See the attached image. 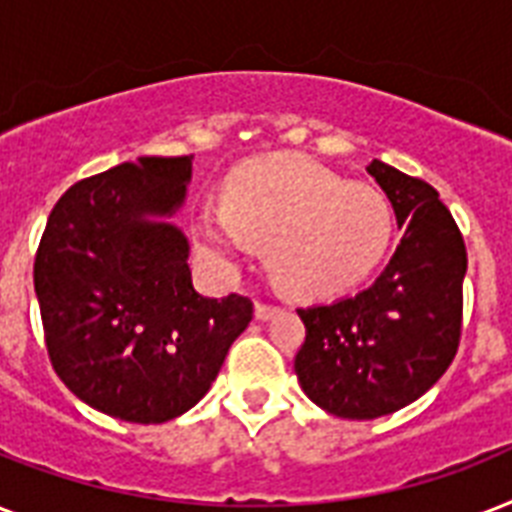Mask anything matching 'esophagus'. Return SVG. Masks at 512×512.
<instances>
[{
    "label": "esophagus",
    "mask_w": 512,
    "mask_h": 512,
    "mask_svg": "<svg viewBox=\"0 0 512 512\" xmlns=\"http://www.w3.org/2000/svg\"><path fill=\"white\" fill-rule=\"evenodd\" d=\"M276 311H279V305L260 303V300H257V303H255V316H257V319H271V316Z\"/></svg>",
    "instance_id": "34e87169"
}]
</instances>
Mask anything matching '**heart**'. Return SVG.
I'll list each match as a JSON object with an SVG mask.
<instances>
[{
  "instance_id": "1",
  "label": "heart",
  "mask_w": 512,
  "mask_h": 512,
  "mask_svg": "<svg viewBox=\"0 0 512 512\" xmlns=\"http://www.w3.org/2000/svg\"><path fill=\"white\" fill-rule=\"evenodd\" d=\"M196 233L223 268L265 244L268 271L292 295H332L380 263L393 233L388 196L348 183L305 156H265L231 175L225 209L201 212Z\"/></svg>"
}]
</instances>
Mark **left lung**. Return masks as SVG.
I'll return each instance as SVG.
<instances>
[{"label":"left lung","mask_w":512,"mask_h":512,"mask_svg":"<svg viewBox=\"0 0 512 512\" xmlns=\"http://www.w3.org/2000/svg\"><path fill=\"white\" fill-rule=\"evenodd\" d=\"M404 228L372 287L332 305L297 308L305 342L295 356L305 396L345 420L398 412L430 390L457 356L468 252L438 191L374 159Z\"/></svg>","instance_id":"left-lung-1"}]
</instances>
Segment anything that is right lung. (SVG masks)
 Returning a JSON list of instances; mask_svg holds the SVG:
<instances>
[{
    "mask_svg": "<svg viewBox=\"0 0 512 512\" xmlns=\"http://www.w3.org/2000/svg\"><path fill=\"white\" fill-rule=\"evenodd\" d=\"M193 156H140L74 183L34 260L52 369L92 409L156 425L199 404L252 300L199 295L188 239L164 223L185 201Z\"/></svg>",
    "mask_w": 512,
    "mask_h": 512,
    "instance_id": "1",
    "label": "right lung"
}]
</instances>
